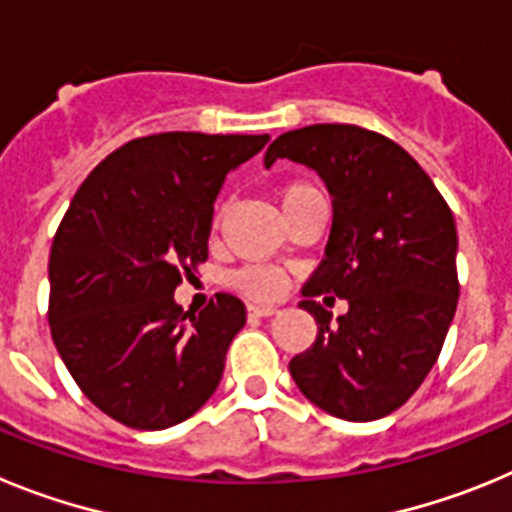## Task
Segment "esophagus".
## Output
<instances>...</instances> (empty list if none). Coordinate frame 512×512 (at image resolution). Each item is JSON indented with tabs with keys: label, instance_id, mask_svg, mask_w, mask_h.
Segmentation results:
<instances>
[{
	"label": "esophagus",
	"instance_id": "esophagus-1",
	"mask_svg": "<svg viewBox=\"0 0 512 512\" xmlns=\"http://www.w3.org/2000/svg\"><path fill=\"white\" fill-rule=\"evenodd\" d=\"M274 312H277L274 305H248V315H251V318H269Z\"/></svg>",
	"mask_w": 512,
	"mask_h": 512
}]
</instances>
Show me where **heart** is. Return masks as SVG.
Returning <instances> with one entry per match:
<instances>
[{
  "label": "heart",
  "instance_id": "b5f03b06",
  "mask_svg": "<svg viewBox=\"0 0 512 512\" xmlns=\"http://www.w3.org/2000/svg\"><path fill=\"white\" fill-rule=\"evenodd\" d=\"M310 192H318L315 187H310V184L305 182H292V184H284L282 189H279V200H282V205H287V202L297 200V197H302V194H310ZM233 284L241 292H246V295L251 297H277L279 292H282L284 287V279L282 274H277L274 269H261V266H253V269H243L238 271L233 277Z\"/></svg>",
  "mask_w": 512,
  "mask_h": 512
}]
</instances>
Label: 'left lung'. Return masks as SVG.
I'll return each instance as SVG.
<instances>
[{
	"instance_id": "left-lung-1",
	"label": "left lung",
	"mask_w": 512,
	"mask_h": 512,
	"mask_svg": "<svg viewBox=\"0 0 512 512\" xmlns=\"http://www.w3.org/2000/svg\"><path fill=\"white\" fill-rule=\"evenodd\" d=\"M277 158L315 171L333 202L325 259L300 302L318 338L289 361V374L328 415L384 418L423 384L454 320V215L418 161L372 130H289L266 151V169ZM318 294L341 296L349 312L333 321Z\"/></svg>"
}]
</instances>
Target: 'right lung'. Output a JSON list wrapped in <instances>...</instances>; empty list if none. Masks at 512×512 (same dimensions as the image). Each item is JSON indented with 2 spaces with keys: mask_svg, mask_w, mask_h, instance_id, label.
<instances>
[{
  "mask_svg": "<svg viewBox=\"0 0 512 512\" xmlns=\"http://www.w3.org/2000/svg\"><path fill=\"white\" fill-rule=\"evenodd\" d=\"M266 143L205 133L130 140L63 215L48 264L51 336L81 392L122 425L161 431L217 390L246 305L217 292L197 315L174 292L207 259L225 176Z\"/></svg>",
  "mask_w": 512,
  "mask_h": 512,
  "instance_id": "right-lung-1",
  "label": "right lung"
}]
</instances>
